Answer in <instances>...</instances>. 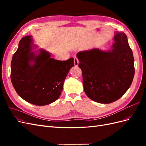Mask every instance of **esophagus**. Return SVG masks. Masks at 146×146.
<instances>
[{"instance_id":"obj_1","label":"esophagus","mask_w":146,"mask_h":146,"mask_svg":"<svg viewBox=\"0 0 146 146\" xmlns=\"http://www.w3.org/2000/svg\"><path fill=\"white\" fill-rule=\"evenodd\" d=\"M74 65L78 66V60L77 56H74Z\"/></svg>"}]
</instances>
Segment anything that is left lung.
<instances>
[{
    "mask_svg": "<svg viewBox=\"0 0 146 146\" xmlns=\"http://www.w3.org/2000/svg\"><path fill=\"white\" fill-rule=\"evenodd\" d=\"M113 49L93 48L77 56L82 71L84 91L97 102L110 104L120 99L130 88L135 75L133 52L124 33H116Z\"/></svg>",
    "mask_w": 146,
    "mask_h": 146,
    "instance_id": "left-lung-1",
    "label": "left lung"
}]
</instances>
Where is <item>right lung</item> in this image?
Wrapping results in <instances>:
<instances>
[{
  "mask_svg": "<svg viewBox=\"0 0 146 146\" xmlns=\"http://www.w3.org/2000/svg\"><path fill=\"white\" fill-rule=\"evenodd\" d=\"M32 41L30 36L20 40L11 60V80L21 98L32 104L43 106L58 99L65 78L74 66V58L55 60L43 50L35 55L31 52ZM32 61L33 65L31 64Z\"/></svg>",
  "mask_w": 146,
  "mask_h": 146,
  "instance_id": "add662e5",
  "label": "right lung"
}]
</instances>
